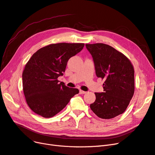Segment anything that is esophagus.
Listing matches in <instances>:
<instances>
[{
  "instance_id": "esophagus-1",
  "label": "esophagus",
  "mask_w": 155,
  "mask_h": 155,
  "mask_svg": "<svg viewBox=\"0 0 155 155\" xmlns=\"http://www.w3.org/2000/svg\"><path fill=\"white\" fill-rule=\"evenodd\" d=\"M87 92L83 91V90H79V94H86Z\"/></svg>"
}]
</instances>
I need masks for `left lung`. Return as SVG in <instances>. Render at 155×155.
<instances>
[{"mask_svg":"<svg viewBox=\"0 0 155 155\" xmlns=\"http://www.w3.org/2000/svg\"><path fill=\"white\" fill-rule=\"evenodd\" d=\"M86 47L93 58L96 76L105 79L103 92L95 93L90 108L99 118H114L124 113L134 94V68L128 58L108 45Z\"/></svg>","mask_w":155,"mask_h":155,"instance_id":"left-lung-1","label":"left lung"}]
</instances>
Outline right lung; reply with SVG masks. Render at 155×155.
Returning <instances> with one entry per match:
<instances>
[{
	"label": "right lung",
	"mask_w": 155,
	"mask_h": 155,
	"mask_svg": "<svg viewBox=\"0 0 155 155\" xmlns=\"http://www.w3.org/2000/svg\"><path fill=\"white\" fill-rule=\"evenodd\" d=\"M84 45L51 44L31 56L23 71L22 82L26 102L35 113L45 118L54 117L79 93L78 89L60 83L58 78L63 75L68 60L81 51Z\"/></svg>",
	"instance_id": "1"
}]
</instances>
